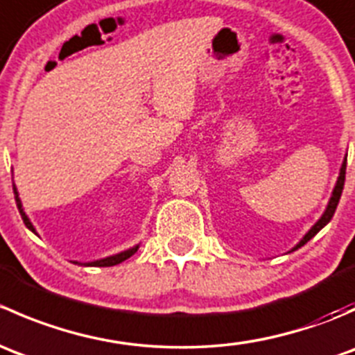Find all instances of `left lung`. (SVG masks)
<instances>
[{
    "label": "left lung",
    "mask_w": 355,
    "mask_h": 355,
    "mask_svg": "<svg viewBox=\"0 0 355 355\" xmlns=\"http://www.w3.org/2000/svg\"><path fill=\"white\" fill-rule=\"evenodd\" d=\"M345 168H347V155H345V157H343L342 166H340L338 178H336V184H335V187H333L331 198H330V200H328V204H327V209L323 211V214H321V216H320V220H318L316 223H314L313 227L309 228V232H307V234L304 235V237L300 239V241L297 242V244L293 245L292 249H290V252H292V250H297V249H299V247H302L304 244H307V242H309L311 239H313L314 235H316L318 232L321 230V228L327 227V225L330 223L333 214H335L336 206H338L340 196H342V191H343V182H345Z\"/></svg>",
    "instance_id": "obj_1"
}]
</instances>
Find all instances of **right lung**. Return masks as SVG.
Listing matches in <instances>:
<instances>
[{
	"mask_svg": "<svg viewBox=\"0 0 355 355\" xmlns=\"http://www.w3.org/2000/svg\"><path fill=\"white\" fill-rule=\"evenodd\" d=\"M13 192H15L17 207H19L20 214H22V220H24L25 227H27L28 230L32 232V234H35V235H37V232H35L34 225H32V221L28 220L27 213H25V211H24V206H22V199H20V196H19V191H17L15 184H13ZM139 245H141V244H135L134 247H130V249H127V250H121V252H118V254H113V256L103 257V259H98V261H91V263H78V261H73V263H75V264H84V266H99V268H103V266H114V264H120L121 261H125V259H128V257H130V256H134V254L137 252Z\"/></svg>",
	"mask_w": 355,
	"mask_h": 355,
	"instance_id": "add662e5",
	"label": "right lung"
}]
</instances>
